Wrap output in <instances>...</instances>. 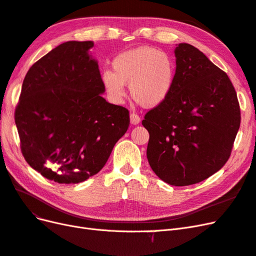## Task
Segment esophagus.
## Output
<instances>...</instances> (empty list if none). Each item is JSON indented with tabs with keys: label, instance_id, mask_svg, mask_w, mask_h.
I'll list each match as a JSON object with an SVG mask.
<instances>
[{
	"label": "esophagus",
	"instance_id": "obj_1",
	"mask_svg": "<svg viewBox=\"0 0 256 256\" xmlns=\"http://www.w3.org/2000/svg\"><path fill=\"white\" fill-rule=\"evenodd\" d=\"M141 122V118H140V116H138V114H136V113H131L130 114V122L132 124V125H138V122Z\"/></svg>",
	"mask_w": 256,
	"mask_h": 256
}]
</instances>
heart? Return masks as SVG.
<instances>
[{"instance_id": "obj_1", "label": "heart", "mask_w": 256, "mask_h": 256, "mask_svg": "<svg viewBox=\"0 0 256 256\" xmlns=\"http://www.w3.org/2000/svg\"><path fill=\"white\" fill-rule=\"evenodd\" d=\"M112 66L114 72L104 70L102 81L115 102L125 96V83H130L131 96L136 102L146 108L161 104L171 94L176 66L166 52L143 46L118 54Z\"/></svg>"}]
</instances>
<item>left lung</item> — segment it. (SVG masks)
<instances>
[{"label":"left lung","mask_w":256,"mask_h":256,"mask_svg":"<svg viewBox=\"0 0 256 256\" xmlns=\"http://www.w3.org/2000/svg\"><path fill=\"white\" fill-rule=\"evenodd\" d=\"M176 76L164 102L146 113L147 160L172 186L205 180L226 164L240 126L236 90L228 74L189 44L174 50Z\"/></svg>","instance_id":"8db88e82"}]
</instances>
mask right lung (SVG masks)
Wrapping results in <instances>:
<instances>
[{
  "instance_id": "right-lung-1",
  "label": "right lung",
  "mask_w": 256,
  "mask_h": 256,
  "mask_svg": "<svg viewBox=\"0 0 256 256\" xmlns=\"http://www.w3.org/2000/svg\"><path fill=\"white\" fill-rule=\"evenodd\" d=\"M92 47L90 40L67 42L37 60L23 80L14 112L24 159L58 184L97 174L129 127V111L102 97Z\"/></svg>"
}]
</instances>
